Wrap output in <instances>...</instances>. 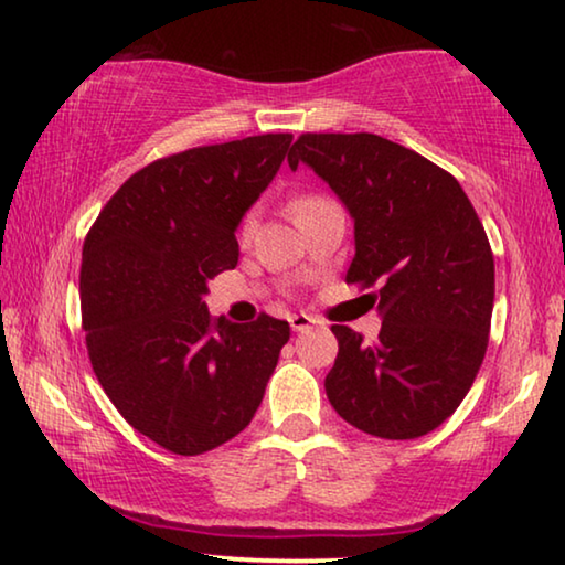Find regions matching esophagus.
I'll use <instances>...</instances> for the list:
<instances>
[{
	"instance_id": "esophagus-1",
	"label": "esophagus",
	"mask_w": 565,
	"mask_h": 565,
	"mask_svg": "<svg viewBox=\"0 0 565 565\" xmlns=\"http://www.w3.org/2000/svg\"><path fill=\"white\" fill-rule=\"evenodd\" d=\"M289 324H291L294 332H305V330H309L311 324H317V319L305 315V311H297V315L289 317Z\"/></svg>"
}]
</instances>
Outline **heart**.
I'll return each instance as SVG.
<instances>
[{
    "instance_id": "b5f03b06",
    "label": "heart",
    "mask_w": 565,
    "mask_h": 565,
    "mask_svg": "<svg viewBox=\"0 0 565 565\" xmlns=\"http://www.w3.org/2000/svg\"><path fill=\"white\" fill-rule=\"evenodd\" d=\"M319 202H324V200L322 198H301V200L294 202L291 210H294V215H299L301 210L315 207V205H319ZM250 233H254V217H246V221H243V225H241V238L248 241Z\"/></svg>"
}]
</instances>
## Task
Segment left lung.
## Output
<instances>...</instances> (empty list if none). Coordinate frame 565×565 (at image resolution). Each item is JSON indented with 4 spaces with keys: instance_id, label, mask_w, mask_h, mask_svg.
I'll list each match as a JSON object with an SVG mask.
<instances>
[{
    "instance_id": "8db88e82",
    "label": "left lung",
    "mask_w": 565,
    "mask_h": 565,
    "mask_svg": "<svg viewBox=\"0 0 565 565\" xmlns=\"http://www.w3.org/2000/svg\"><path fill=\"white\" fill-rule=\"evenodd\" d=\"M307 164L355 223L348 284L367 294L381 334L340 344L324 377L332 408L381 439H418L449 418L479 373L494 305V258L467 192L441 167L375 134H301L289 167Z\"/></svg>"
}]
</instances>
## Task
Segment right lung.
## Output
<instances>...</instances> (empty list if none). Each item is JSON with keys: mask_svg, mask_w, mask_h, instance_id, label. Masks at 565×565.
Wrapping results in <instances>:
<instances>
[{"mask_svg": "<svg viewBox=\"0 0 565 565\" xmlns=\"http://www.w3.org/2000/svg\"><path fill=\"white\" fill-rule=\"evenodd\" d=\"M291 134L157 159L106 202L83 243L88 358L119 414L195 457L250 424L289 322L210 317L207 281L238 264L235 231L279 172Z\"/></svg>", "mask_w": 565, "mask_h": 565, "instance_id": "add662e5", "label": "right lung"}]
</instances>
